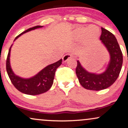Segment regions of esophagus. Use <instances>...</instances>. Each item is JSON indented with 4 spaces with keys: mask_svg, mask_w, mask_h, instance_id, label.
<instances>
[{
    "mask_svg": "<svg viewBox=\"0 0 128 128\" xmlns=\"http://www.w3.org/2000/svg\"><path fill=\"white\" fill-rule=\"evenodd\" d=\"M73 56V54H70V53H68V54H66L64 56L62 57V60L64 62H66V61H67L68 59H70V58H72V57Z\"/></svg>",
    "mask_w": 128,
    "mask_h": 128,
    "instance_id": "obj_1",
    "label": "esophagus"
}]
</instances>
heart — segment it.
<instances>
[{
    "label": "heart",
    "instance_id": "heart-1",
    "mask_svg": "<svg viewBox=\"0 0 128 128\" xmlns=\"http://www.w3.org/2000/svg\"><path fill=\"white\" fill-rule=\"evenodd\" d=\"M74 34L75 36L78 38H81L84 36V38L86 42H92L99 38L100 30L99 28L94 25L89 26L88 27L79 26L75 29Z\"/></svg>",
    "mask_w": 128,
    "mask_h": 128
}]
</instances>
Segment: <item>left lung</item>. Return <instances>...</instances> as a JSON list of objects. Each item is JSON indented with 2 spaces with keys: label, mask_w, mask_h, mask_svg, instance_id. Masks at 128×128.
<instances>
[{
  "label": "left lung",
  "mask_w": 128,
  "mask_h": 128,
  "mask_svg": "<svg viewBox=\"0 0 128 128\" xmlns=\"http://www.w3.org/2000/svg\"><path fill=\"white\" fill-rule=\"evenodd\" d=\"M100 40L110 54V61L106 70L101 74L90 73L77 61L76 73L79 83L85 88L99 91L112 86L119 76L123 64V54L115 36L106 29L101 28Z\"/></svg>",
  "instance_id": "left-lung-1"
}]
</instances>
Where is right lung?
<instances>
[{"instance_id":"obj_1","label":"right lung","mask_w":128,"mask_h":128,"mask_svg":"<svg viewBox=\"0 0 128 128\" xmlns=\"http://www.w3.org/2000/svg\"><path fill=\"white\" fill-rule=\"evenodd\" d=\"M42 27V26H36L33 28H30L16 36L14 40H16L21 35L26 32ZM11 47H12V45L10 47L8 56H7L6 68V72L13 86H15L19 92L29 95L40 94L49 90L54 82L56 70L59 66H61L62 63V59L46 67L34 77L29 79L22 78L18 76H16L11 68L10 56Z\"/></svg>"}]
</instances>
